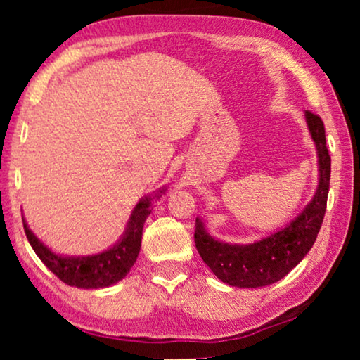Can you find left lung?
<instances>
[{
    "mask_svg": "<svg viewBox=\"0 0 360 360\" xmlns=\"http://www.w3.org/2000/svg\"><path fill=\"white\" fill-rule=\"evenodd\" d=\"M309 136L318 155V186L313 198L285 228L249 244H231L211 236L203 219L196 218L195 244L203 262L221 282L239 288L267 287L283 278L313 248L321 228L331 176L321 117L304 111Z\"/></svg>",
    "mask_w": 360,
    "mask_h": 360,
    "instance_id": "1",
    "label": "left lung"
}]
</instances>
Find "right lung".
<instances>
[{"instance_id":"add662e5","label":"right lung","mask_w":360,"mask_h":360,"mask_svg":"<svg viewBox=\"0 0 360 360\" xmlns=\"http://www.w3.org/2000/svg\"><path fill=\"white\" fill-rule=\"evenodd\" d=\"M165 191L167 186H162L155 193L147 195L137 201L121 238L111 248L101 250L98 254L63 255L53 252L29 229L26 219L22 218L24 231H26L29 244H31L34 252L37 254V257L63 283L86 290L111 287V285L124 278L129 274L132 265L136 264V259L141 250L142 229H144L146 219L152 213V201L159 200Z\"/></svg>"}]
</instances>
